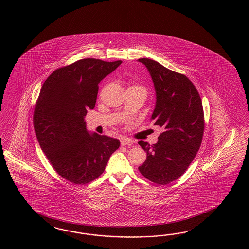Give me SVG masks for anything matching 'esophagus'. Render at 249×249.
<instances>
[{
  "instance_id": "34e87169",
  "label": "esophagus",
  "mask_w": 249,
  "mask_h": 249,
  "mask_svg": "<svg viewBox=\"0 0 249 249\" xmlns=\"http://www.w3.org/2000/svg\"><path fill=\"white\" fill-rule=\"evenodd\" d=\"M121 142L122 146H126V145L132 146L134 142L132 140H130V139H128V138H123V139H121Z\"/></svg>"
}]
</instances>
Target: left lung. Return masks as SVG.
Here are the masks:
<instances>
[{
    "instance_id": "8db88e82",
    "label": "left lung",
    "mask_w": 249,
    "mask_h": 249,
    "mask_svg": "<svg viewBox=\"0 0 249 249\" xmlns=\"http://www.w3.org/2000/svg\"><path fill=\"white\" fill-rule=\"evenodd\" d=\"M139 62L148 68L156 91L151 120L163 128L157 143L138 142L147 153L139 171L149 181L164 185L184 174L199 151L204 135V108L198 91L186 75L149 58Z\"/></svg>"
}]
</instances>
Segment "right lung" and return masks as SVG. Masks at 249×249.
Segmentation results:
<instances>
[{"label":"right lung","mask_w":249,"mask_h":249,"mask_svg":"<svg viewBox=\"0 0 249 249\" xmlns=\"http://www.w3.org/2000/svg\"><path fill=\"white\" fill-rule=\"evenodd\" d=\"M121 63L81 59L55 69L42 86L33 118L36 135L53 170L72 183L97 179L121 145L117 139L89 134L84 118L95 107L98 83Z\"/></svg>","instance_id":"1"}]
</instances>
